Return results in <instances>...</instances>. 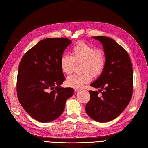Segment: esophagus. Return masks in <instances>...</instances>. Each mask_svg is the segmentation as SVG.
<instances>
[{"label": "esophagus", "instance_id": "esophagus-1", "mask_svg": "<svg viewBox=\"0 0 148 148\" xmlns=\"http://www.w3.org/2000/svg\"><path fill=\"white\" fill-rule=\"evenodd\" d=\"M80 90H81V88H74L75 92H78V91Z\"/></svg>", "mask_w": 148, "mask_h": 148}]
</instances>
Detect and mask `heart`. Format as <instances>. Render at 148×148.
<instances>
[{"instance_id": "b5f03b06", "label": "heart", "mask_w": 148, "mask_h": 148, "mask_svg": "<svg viewBox=\"0 0 148 148\" xmlns=\"http://www.w3.org/2000/svg\"><path fill=\"white\" fill-rule=\"evenodd\" d=\"M74 62L82 63V74H72L67 78V86L81 88L90 83L93 76H98L104 69L106 57L105 53L100 49L83 42H79L71 50V56L64 55L60 59V66L63 73L70 74L73 71Z\"/></svg>"}]
</instances>
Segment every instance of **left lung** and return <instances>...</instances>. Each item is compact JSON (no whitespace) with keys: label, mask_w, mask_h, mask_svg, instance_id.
Returning <instances> with one entry per match:
<instances>
[{"label":"left lung","mask_w":148,"mask_h":148,"mask_svg":"<svg viewBox=\"0 0 148 148\" xmlns=\"http://www.w3.org/2000/svg\"><path fill=\"white\" fill-rule=\"evenodd\" d=\"M93 38L102 43L106 63L101 75L90 84L100 88L102 95L89 91L90 100L85 111L95 121L105 123L117 118L129 103L133 92V69L126 50L114 40L105 36Z\"/></svg>","instance_id":"left-lung-1"}]
</instances>
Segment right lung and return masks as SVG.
Here are the masks:
<instances>
[{"instance_id": "right-lung-1", "label": "right lung", "mask_w": 148, "mask_h": 148, "mask_svg": "<svg viewBox=\"0 0 148 148\" xmlns=\"http://www.w3.org/2000/svg\"><path fill=\"white\" fill-rule=\"evenodd\" d=\"M71 40L46 38L29 49L19 65L18 98L31 117L42 123L58 118L65 102L74 94L72 88L60 86L65 81L60 59Z\"/></svg>"}]
</instances>
